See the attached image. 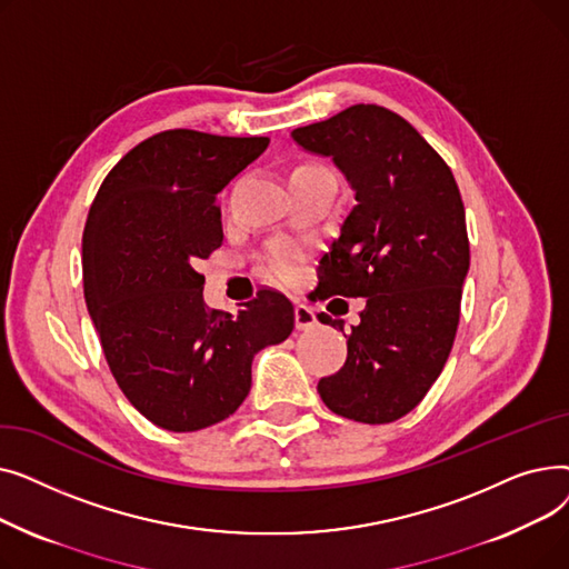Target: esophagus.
<instances>
[{
	"mask_svg": "<svg viewBox=\"0 0 569 569\" xmlns=\"http://www.w3.org/2000/svg\"><path fill=\"white\" fill-rule=\"evenodd\" d=\"M318 325V318L313 313V309L305 307V305H297L295 307V327L297 330H311V327Z\"/></svg>",
	"mask_w": 569,
	"mask_h": 569,
	"instance_id": "esophagus-1",
	"label": "esophagus"
}]
</instances>
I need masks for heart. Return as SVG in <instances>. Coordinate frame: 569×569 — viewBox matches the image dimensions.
Segmentation results:
<instances>
[{
	"instance_id": "b5f03b06",
	"label": "heart",
	"mask_w": 569,
	"mask_h": 569,
	"mask_svg": "<svg viewBox=\"0 0 569 569\" xmlns=\"http://www.w3.org/2000/svg\"><path fill=\"white\" fill-rule=\"evenodd\" d=\"M318 166H300V168H295V172H302V170H316ZM267 264H269V269H272V272L277 274V277H281V279H288V277H292L295 274V267H297V253L292 251V249H288V247H277L274 251H272V256L267 258Z\"/></svg>"
}]
</instances>
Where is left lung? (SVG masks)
I'll return each mask as SVG.
<instances>
[{"label":"left lung","mask_w":569,"mask_h":569,"mask_svg":"<svg viewBox=\"0 0 569 569\" xmlns=\"http://www.w3.org/2000/svg\"><path fill=\"white\" fill-rule=\"evenodd\" d=\"M292 140L330 157L355 191L320 258V300H367L348 335L346 365L318 382L320 399L355 422H395L425 399L457 337L470 267L457 179L401 114L373 103L295 129ZM318 320L343 332V320Z\"/></svg>","instance_id":"8db88e82"}]
</instances>
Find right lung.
<instances>
[{
  "label": "right lung",
  "instance_id": "right-lung-1",
  "mask_svg": "<svg viewBox=\"0 0 569 569\" xmlns=\"http://www.w3.org/2000/svg\"><path fill=\"white\" fill-rule=\"evenodd\" d=\"M267 144L161 131L122 157L89 207L87 311L119 390L161 429L198 431L230 417L251 390L253 355L295 327L277 290H260L237 316L209 309L196 272L223 242L219 191Z\"/></svg>",
  "mask_w": 569,
  "mask_h": 569
}]
</instances>
